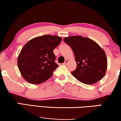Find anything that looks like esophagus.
Here are the masks:
<instances>
[{"mask_svg": "<svg viewBox=\"0 0 121 121\" xmlns=\"http://www.w3.org/2000/svg\"><path fill=\"white\" fill-rule=\"evenodd\" d=\"M68 62H69V61H68V60H65V61L64 62V65H66L67 64V63H68Z\"/></svg>", "mask_w": 121, "mask_h": 121, "instance_id": "esophagus-1", "label": "esophagus"}]
</instances>
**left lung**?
Listing matches in <instances>:
<instances>
[{
    "label": "left lung",
    "mask_w": 121,
    "mask_h": 121,
    "mask_svg": "<svg viewBox=\"0 0 121 121\" xmlns=\"http://www.w3.org/2000/svg\"><path fill=\"white\" fill-rule=\"evenodd\" d=\"M74 52L77 63L72 76L81 82L93 84L101 80L108 67L106 54L103 49L91 39L79 35L64 38Z\"/></svg>",
    "instance_id": "obj_1"
}]
</instances>
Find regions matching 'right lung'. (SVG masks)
Listing matches in <instances>:
<instances>
[{
  "label": "right lung",
  "mask_w": 121,
  "mask_h": 121,
  "mask_svg": "<svg viewBox=\"0 0 121 121\" xmlns=\"http://www.w3.org/2000/svg\"><path fill=\"white\" fill-rule=\"evenodd\" d=\"M62 40L60 37L44 35L29 40L17 58V65L23 78L33 84L42 83L52 77L57 67L53 50Z\"/></svg>",
  "instance_id": "right-lung-1"
}]
</instances>
